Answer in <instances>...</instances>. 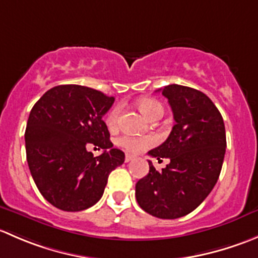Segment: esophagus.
Listing matches in <instances>:
<instances>
[{
	"label": "esophagus",
	"mask_w": 258,
	"mask_h": 258,
	"mask_svg": "<svg viewBox=\"0 0 258 258\" xmlns=\"http://www.w3.org/2000/svg\"><path fill=\"white\" fill-rule=\"evenodd\" d=\"M132 160H135V156L126 153V156H124V161H126V162H131Z\"/></svg>",
	"instance_id": "1"
}]
</instances>
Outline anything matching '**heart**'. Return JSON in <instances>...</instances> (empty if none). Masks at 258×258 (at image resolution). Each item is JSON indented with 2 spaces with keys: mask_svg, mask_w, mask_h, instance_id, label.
<instances>
[{
  "mask_svg": "<svg viewBox=\"0 0 258 258\" xmlns=\"http://www.w3.org/2000/svg\"><path fill=\"white\" fill-rule=\"evenodd\" d=\"M137 107L141 110L147 118L155 119L161 118L163 114V107L157 100L153 98H141L137 101ZM119 116V107H114L106 117V123L108 128H114L117 126ZM156 139L153 136L137 137V136H122L118 139V145L124 150L132 153H139L155 145Z\"/></svg>",
  "mask_w": 258,
  "mask_h": 258,
  "instance_id": "obj_1",
  "label": "heart"
}]
</instances>
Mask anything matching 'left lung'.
<instances>
[{"instance_id": "left-lung-1", "label": "left lung", "mask_w": 258, "mask_h": 258, "mask_svg": "<svg viewBox=\"0 0 258 258\" xmlns=\"http://www.w3.org/2000/svg\"><path fill=\"white\" fill-rule=\"evenodd\" d=\"M161 91L176 123L167 140L148 155L170 158V163L158 172L148 160L147 176L136 183V200L150 215L173 220L197 209L215 187L226 152V131L220 111L204 92L181 85Z\"/></svg>"}]
</instances>
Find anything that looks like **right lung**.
I'll list each match as a JSON object with an SVG mask.
<instances>
[{
	"instance_id": "1",
	"label": "right lung",
	"mask_w": 258,
	"mask_h": 258,
	"mask_svg": "<svg viewBox=\"0 0 258 258\" xmlns=\"http://www.w3.org/2000/svg\"><path fill=\"white\" fill-rule=\"evenodd\" d=\"M113 102L93 88L61 85L31 110L25 132L28 167L38 191L57 209L76 212L97 204L111 171L124 162L102 119ZM88 143L104 152L95 158Z\"/></svg>"
}]
</instances>
